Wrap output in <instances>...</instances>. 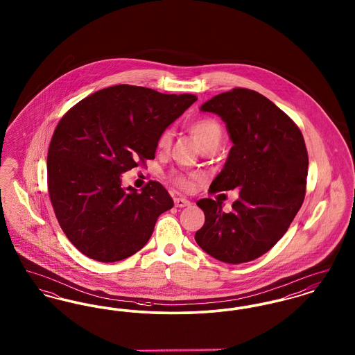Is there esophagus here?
<instances>
[{
    "mask_svg": "<svg viewBox=\"0 0 355 355\" xmlns=\"http://www.w3.org/2000/svg\"><path fill=\"white\" fill-rule=\"evenodd\" d=\"M174 205H175V207H186V206H190L191 202L186 198L178 197V198H174Z\"/></svg>",
    "mask_w": 355,
    "mask_h": 355,
    "instance_id": "esophagus-1",
    "label": "esophagus"
}]
</instances>
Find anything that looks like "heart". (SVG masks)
Instances as JSON below:
<instances>
[{"instance_id":"1","label":"heart","mask_w":355,"mask_h":355,"mask_svg":"<svg viewBox=\"0 0 355 355\" xmlns=\"http://www.w3.org/2000/svg\"><path fill=\"white\" fill-rule=\"evenodd\" d=\"M190 133L197 141L201 149L205 148H217L220 146L222 141V128L220 123L213 119H200L193 121L189 126ZM171 141V133L170 130H165L158 138V148L159 149H168ZM197 174H174L173 182L181 189H190L194 180H197Z\"/></svg>"}]
</instances>
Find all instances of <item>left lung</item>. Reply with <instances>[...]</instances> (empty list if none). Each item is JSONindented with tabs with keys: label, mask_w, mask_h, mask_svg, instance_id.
<instances>
[{
	"label": "left lung",
	"mask_w": 355,
	"mask_h": 355,
	"mask_svg": "<svg viewBox=\"0 0 355 355\" xmlns=\"http://www.w3.org/2000/svg\"><path fill=\"white\" fill-rule=\"evenodd\" d=\"M220 116L233 146L210 191L238 189L232 211L202 198L205 223L196 233L203 252L225 263L253 261L286 233L301 209L309 158L304 135L275 103L236 87L201 106Z\"/></svg>",
	"instance_id": "obj_1"
}]
</instances>
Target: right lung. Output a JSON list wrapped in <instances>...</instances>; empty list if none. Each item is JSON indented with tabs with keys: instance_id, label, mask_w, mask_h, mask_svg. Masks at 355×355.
Wrapping results in <instances>:
<instances>
[{
	"instance_id": "obj_1",
	"label": "right lung",
	"mask_w": 355,
	"mask_h": 355,
	"mask_svg": "<svg viewBox=\"0 0 355 355\" xmlns=\"http://www.w3.org/2000/svg\"><path fill=\"white\" fill-rule=\"evenodd\" d=\"M196 101L194 94L116 85L61 119L48 152V189L61 229L81 253L117 262L146 245L174 202L159 182L138 193L122 186L121 174L153 159L159 135Z\"/></svg>"
}]
</instances>
